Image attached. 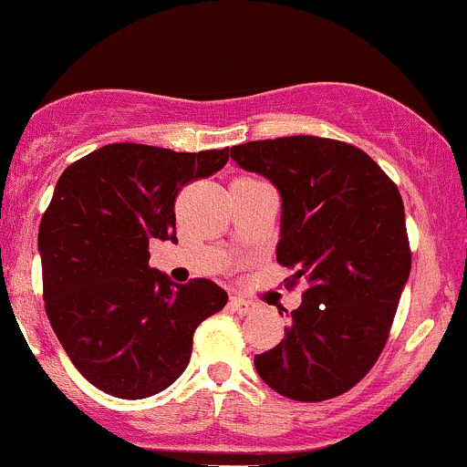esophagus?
Here are the masks:
<instances>
[{
	"label": "esophagus",
	"instance_id": "esophagus-1",
	"mask_svg": "<svg viewBox=\"0 0 467 467\" xmlns=\"http://www.w3.org/2000/svg\"><path fill=\"white\" fill-rule=\"evenodd\" d=\"M230 309H233V312L241 314V316H250V314L256 312V305L252 303V301H248V298L233 296V298H230Z\"/></svg>",
	"mask_w": 467,
	"mask_h": 467
}]
</instances>
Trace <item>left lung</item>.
I'll return each instance as SVG.
<instances>
[{
  "mask_svg": "<svg viewBox=\"0 0 467 467\" xmlns=\"http://www.w3.org/2000/svg\"><path fill=\"white\" fill-rule=\"evenodd\" d=\"M281 195L276 259L305 283L285 340L254 356L270 389L296 401L347 393L371 371L410 275L404 202L353 144L289 136L230 149Z\"/></svg>",
  "mask_w": 467,
  "mask_h": 467,
  "instance_id": "1",
  "label": "left lung"
}]
</instances>
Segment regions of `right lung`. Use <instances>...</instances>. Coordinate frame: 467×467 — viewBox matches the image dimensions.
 <instances>
[{
	"instance_id": "1",
	"label": "right lung",
	"mask_w": 467,
	"mask_h": 467,
	"mask_svg": "<svg viewBox=\"0 0 467 467\" xmlns=\"http://www.w3.org/2000/svg\"><path fill=\"white\" fill-rule=\"evenodd\" d=\"M226 162L228 149L178 153L120 142L58 178L39 226L46 314L96 389L142 400L171 387L191 360L197 325L228 303L208 278L180 285L149 267V241L178 244V191Z\"/></svg>"
}]
</instances>
